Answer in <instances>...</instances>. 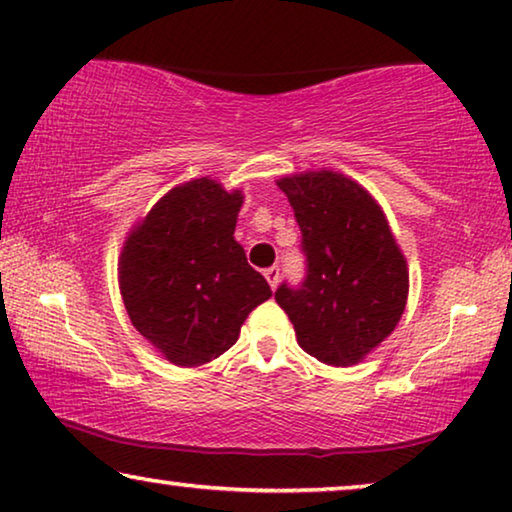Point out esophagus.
Returning a JSON list of instances; mask_svg holds the SVG:
<instances>
[{
  "mask_svg": "<svg viewBox=\"0 0 512 512\" xmlns=\"http://www.w3.org/2000/svg\"><path fill=\"white\" fill-rule=\"evenodd\" d=\"M264 278L271 285V289H276L278 287V280H280V269H278V266H271V269H266L264 271Z\"/></svg>",
  "mask_w": 512,
  "mask_h": 512,
  "instance_id": "1",
  "label": "esophagus"
}]
</instances>
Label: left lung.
Segmentation results:
<instances>
[{"label": "left lung", "instance_id": "1", "mask_svg": "<svg viewBox=\"0 0 512 512\" xmlns=\"http://www.w3.org/2000/svg\"><path fill=\"white\" fill-rule=\"evenodd\" d=\"M308 255L301 289L282 285L276 301L303 352L335 368L370 356L395 331L409 296V266L384 209L342 172L280 177Z\"/></svg>", "mask_w": 512, "mask_h": 512}]
</instances>
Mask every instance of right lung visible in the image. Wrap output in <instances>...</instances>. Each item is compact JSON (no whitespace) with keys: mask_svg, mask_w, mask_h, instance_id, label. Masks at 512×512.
Here are the masks:
<instances>
[{"mask_svg":"<svg viewBox=\"0 0 512 512\" xmlns=\"http://www.w3.org/2000/svg\"><path fill=\"white\" fill-rule=\"evenodd\" d=\"M243 190L211 177L183 181L128 230L117 262L119 292L135 331L179 368H200L239 340L271 299L234 227Z\"/></svg>","mask_w":512,"mask_h":512,"instance_id":"right-lung-1","label":"right lung"}]
</instances>
